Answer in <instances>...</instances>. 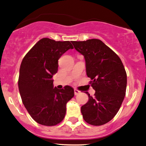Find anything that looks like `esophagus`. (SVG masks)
I'll list each match as a JSON object with an SVG mask.
<instances>
[{
  "mask_svg": "<svg viewBox=\"0 0 146 146\" xmlns=\"http://www.w3.org/2000/svg\"><path fill=\"white\" fill-rule=\"evenodd\" d=\"M74 93H75V95H78L80 93V92L79 90H76V89H74Z\"/></svg>",
  "mask_w": 146,
  "mask_h": 146,
  "instance_id": "34e87169",
  "label": "esophagus"
}]
</instances>
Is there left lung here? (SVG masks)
I'll return each instance as SVG.
<instances>
[{"label": "left lung", "mask_w": 146, "mask_h": 146, "mask_svg": "<svg viewBox=\"0 0 146 146\" xmlns=\"http://www.w3.org/2000/svg\"><path fill=\"white\" fill-rule=\"evenodd\" d=\"M75 49L84 56L86 73L91 78L94 96L81 107L86 122L103 125L115 117L122 105L127 88V73L122 61L99 39L72 41Z\"/></svg>", "instance_id": "obj_1"}]
</instances>
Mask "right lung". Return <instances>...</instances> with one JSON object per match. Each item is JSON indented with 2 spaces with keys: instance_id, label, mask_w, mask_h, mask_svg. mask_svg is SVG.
Instances as JSON below:
<instances>
[{
  "instance_id": "obj_1",
  "label": "right lung",
  "mask_w": 146,
  "mask_h": 146,
  "mask_svg": "<svg viewBox=\"0 0 146 146\" xmlns=\"http://www.w3.org/2000/svg\"><path fill=\"white\" fill-rule=\"evenodd\" d=\"M73 49L69 41L42 38L23 59L18 81L23 104L38 124L54 126L64 119L66 104L74 90L66 85L54 87L52 77L58 70V60L67 50Z\"/></svg>"
}]
</instances>
